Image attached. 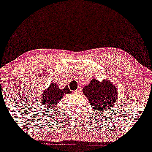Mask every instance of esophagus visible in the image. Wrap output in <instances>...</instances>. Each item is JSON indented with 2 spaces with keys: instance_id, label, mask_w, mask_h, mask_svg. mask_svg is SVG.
<instances>
[{
  "instance_id": "obj_1",
  "label": "esophagus",
  "mask_w": 152,
  "mask_h": 152,
  "mask_svg": "<svg viewBox=\"0 0 152 152\" xmlns=\"http://www.w3.org/2000/svg\"><path fill=\"white\" fill-rule=\"evenodd\" d=\"M80 91H81V89H80V88H77L76 91H74V93H75V94H79L80 93Z\"/></svg>"
}]
</instances>
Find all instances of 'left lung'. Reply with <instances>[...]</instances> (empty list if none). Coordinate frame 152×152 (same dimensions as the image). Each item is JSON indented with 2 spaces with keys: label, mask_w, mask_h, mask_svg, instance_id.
<instances>
[{
  "label": "left lung",
  "mask_w": 152,
  "mask_h": 152,
  "mask_svg": "<svg viewBox=\"0 0 152 152\" xmlns=\"http://www.w3.org/2000/svg\"><path fill=\"white\" fill-rule=\"evenodd\" d=\"M83 92L88 98L93 109L102 113L114 106L118 96L116 87L107 80L100 83L96 79H93L83 88Z\"/></svg>",
  "instance_id": "obj_1"
}]
</instances>
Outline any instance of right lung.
<instances>
[{
    "instance_id": "right-lung-1",
    "label": "right lung",
    "mask_w": 152,
    "mask_h": 152,
    "mask_svg": "<svg viewBox=\"0 0 152 152\" xmlns=\"http://www.w3.org/2000/svg\"><path fill=\"white\" fill-rule=\"evenodd\" d=\"M68 86H65L64 89H60L58 85L56 83H52L50 85L49 88L43 93L42 97V104L45 108H53L56 104H58L61 99L64 96V94L71 93Z\"/></svg>"
}]
</instances>
